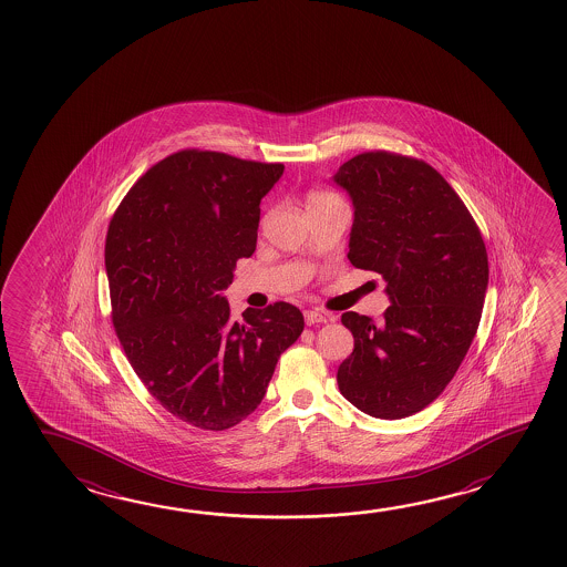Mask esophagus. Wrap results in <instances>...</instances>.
<instances>
[{
  "label": "esophagus",
  "instance_id": "1",
  "mask_svg": "<svg viewBox=\"0 0 567 567\" xmlns=\"http://www.w3.org/2000/svg\"><path fill=\"white\" fill-rule=\"evenodd\" d=\"M303 318H306V323H308V326H316V323H326V321H330V316H326L323 311H318V309H308V311L303 313Z\"/></svg>",
  "mask_w": 567,
  "mask_h": 567
}]
</instances>
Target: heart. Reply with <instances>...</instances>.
Instances as JSON below:
<instances>
[{
  "label": "heart",
  "mask_w": 567,
  "mask_h": 567,
  "mask_svg": "<svg viewBox=\"0 0 567 567\" xmlns=\"http://www.w3.org/2000/svg\"><path fill=\"white\" fill-rule=\"evenodd\" d=\"M330 197L336 196H333V194H328V192H318V189H313V192H309L308 206L309 204H316V202H323V199H330Z\"/></svg>",
  "instance_id": "heart-1"
}]
</instances>
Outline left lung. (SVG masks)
<instances>
[{"label": "left lung", "instance_id": "8db88e82", "mask_svg": "<svg viewBox=\"0 0 567 567\" xmlns=\"http://www.w3.org/2000/svg\"><path fill=\"white\" fill-rule=\"evenodd\" d=\"M333 182L350 194L351 266L385 279L392 306L375 326L346 311L353 351L338 385L380 420L422 412L445 390L474 341L489 278L480 227L464 202L423 159L365 152Z\"/></svg>", "mask_w": 567, "mask_h": 567}]
</instances>
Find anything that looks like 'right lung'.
<instances>
[{
  "label": "right lung",
  "mask_w": 567,
  "mask_h": 567,
  "mask_svg": "<svg viewBox=\"0 0 567 567\" xmlns=\"http://www.w3.org/2000/svg\"><path fill=\"white\" fill-rule=\"evenodd\" d=\"M284 174L221 152L182 150L152 165L105 237L112 321L125 358L167 412L221 432L258 408L279 355L303 331L296 306L231 320L221 291L256 251L259 202Z\"/></svg>",
  "instance_id": "1"
}]
</instances>
